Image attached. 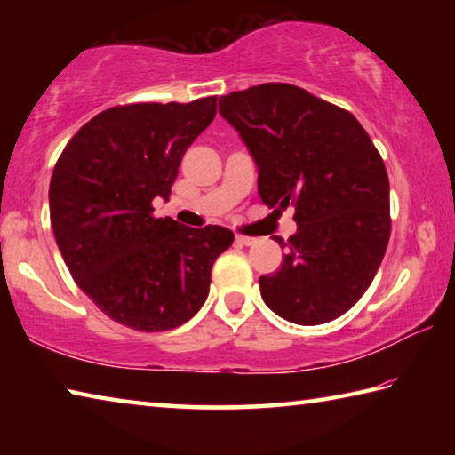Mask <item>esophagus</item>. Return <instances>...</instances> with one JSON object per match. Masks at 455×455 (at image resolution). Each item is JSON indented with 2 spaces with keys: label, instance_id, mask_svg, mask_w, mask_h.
Wrapping results in <instances>:
<instances>
[{
  "label": "esophagus",
  "instance_id": "obj_1",
  "mask_svg": "<svg viewBox=\"0 0 455 455\" xmlns=\"http://www.w3.org/2000/svg\"><path fill=\"white\" fill-rule=\"evenodd\" d=\"M235 238H236V243L246 244V246H249V244H255V243H257V238H255V236H244V235H236Z\"/></svg>",
  "mask_w": 455,
  "mask_h": 455
}]
</instances>
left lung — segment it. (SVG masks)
<instances>
[{
  "instance_id": "1",
  "label": "left lung",
  "mask_w": 455,
  "mask_h": 455,
  "mask_svg": "<svg viewBox=\"0 0 455 455\" xmlns=\"http://www.w3.org/2000/svg\"><path fill=\"white\" fill-rule=\"evenodd\" d=\"M219 112L259 168L268 209L295 206L297 233L279 271L259 279L268 309L297 325L347 313L389 243V179L351 112L292 86L260 84L222 96Z\"/></svg>"
}]
</instances>
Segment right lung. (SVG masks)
Here are the masks:
<instances>
[{
    "instance_id": "right-lung-1",
    "label": "right lung",
    "mask_w": 455,
    "mask_h": 455,
    "mask_svg": "<svg viewBox=\"0 0 455 455\" xmlns=\"http://www.w3.org/2000/svg\"><path fill=\"white\" fill-rule=\"evenodd\" d=\"M214 114L217 96L108 108L53 166L50 219L64 263L100 311L134 331L195 317L214 260L235 241L225 227L152 217V200L171 196L184 152Z\"/></svg>"
}]
</instances>
